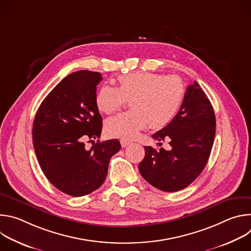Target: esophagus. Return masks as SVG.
Wrapping results in <instances>:
<instances>
[{"label":"esophagus","mask_w":251,"mask_h":251,"mask_svg":"<svg viewBox=\"0 0 251 251\" xmlns=\"http://www.w3.org/2000/svg\"><path fill=\"white\" fill-rule=\"evenodd\" d=\"M120 144H121V146H122L123 148H125L126 146H128L129 144H131V142H130V141H127V140H123V139H122V140L120 141Z\"/></svg>","instance_id":"34e87169"}]
</instances>
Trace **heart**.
Masks as SVG:
<instances>
[{
    "mask_svg": "<svg viewBox=\"0 0 251 251\" xmlns=\"http://www.w3.org/2000/svg\"><path fill=\"white\" fill-rule=\"evenodd\" d=\"M118 83V88L102 86L95 103L100 112L112 114L130 100L132 110L113 116L105 123L107 136L123 140L135 138L149 124L154 129L167 126L180 109L186 92L180 77L149 71L121 75Z\"/></svg>",
    "mask_w": 251,
    "mask_h": 251,
    "instance_id": "1",
    "label": "heart"
}]
</instances>
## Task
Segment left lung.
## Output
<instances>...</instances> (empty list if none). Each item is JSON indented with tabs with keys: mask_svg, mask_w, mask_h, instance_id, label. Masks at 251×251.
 I'll return each instance as SVG.
<instances>
[{
	"mask_svg": "<svg viewBox=\"0 0 251 251\" xmlns=\"http://www.w3.org/2000/svg\"><path fill=\"white\" fill-rule=\"evenodd\" d=\"M216 136V116L207 96L198 82L188 86L180 110L152 137L170 138L169 151L145 147L139 172L153 187L176 192L191 185L204 169ZM161 144V143H158Z\"/></svg>",
	"mask_w": 251,
	"mask_h": 251,
	"instance_id": "8db88e82",
	"label": "left lung"
}]
</instances>
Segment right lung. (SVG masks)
I'll return each mask as SVG.
<instances>
[{"label": "right lung", "instance_id": "obj_1", "mask_svg": "<svg viewBox=\"0 0 251 251\" xmlns=\"http://www.w3.org/2000/svg\"><path fill=\"white\" fill-rule=\"evenodd\" d=\"M101 80L99 73L89 70L67 75L44 99L33 120V148L44 174L57 190L73 197L97 190L111 157L121 149L117 139L97 140L85 149V140L101 135L102 117L95 103Z\"/></svg>", "mask_w": 251, "mask_h": 251}]
</instances>
